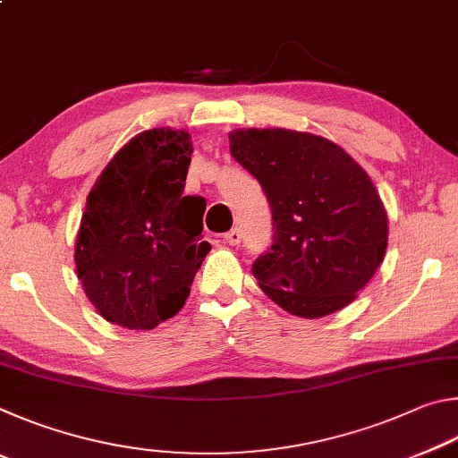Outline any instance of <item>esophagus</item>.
<instances>
[{
  "label": "esophagus",
  "mask_w": 458,
  "mask_h": 458,
  "mask_svg": "<svg viewBox=\"0 0 458 458\" xmlns=\"http://www.w3.org/2000/svg\"><path fill=\"white\" fill-rule=\"evenodd\" d=\"M224 240H226L230 246L240 244V240H242V234H240V228H232L230 232H226V234H224Z\"/></svg>",
  "instance_id": "34e87169"
}]
</instances>
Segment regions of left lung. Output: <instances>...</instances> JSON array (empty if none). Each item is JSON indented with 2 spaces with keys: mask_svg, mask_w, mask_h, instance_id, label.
<instances>
[{
  "mask_svg": "<svg viewBox=\"0 0 458 458\" xmlns=\"http://www.w3.org/2000/svg\"><path fill=\"white\" fill-rule=\"evenodd\" d=\"M230 153L273 210V246L252 275L291 315L317 319L358 297L382 265L387 214L369 175L329 139L291 129H234Z\"/></svg>",
  "mask_w": 458,
  "mask_h": 458,
  "instance_id": "obj_1",
  "label": "left lung"
}]
</instances>
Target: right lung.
Listing matches in <instances>:
<instances>
[{
  "instance_id": "right-lung-1",
  "label": "right lung",
  "mask_w": 458,
  "mask_h": 458,
  "mask_svg": "<svg viewBox=\"0 0 458 458\" xmlns=\"http://www.w3.org/2000/svg\"><path fill=\"white\" fill-rule=\"evenodd\" d=\"M188 131L135 135L92 185L74 262L98 315L127 329H153L183 307L210 252L201 242V198L183 196L191 161Z\"/></svg>"
}]
</instances>
